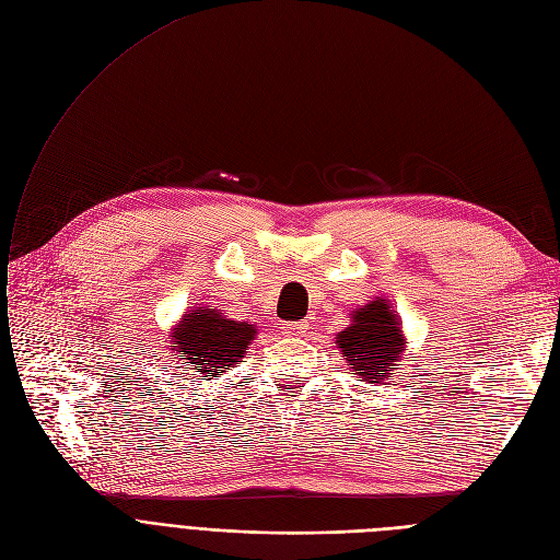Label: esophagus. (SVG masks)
Returning a JSON list of instances; mask_svg holds the SVG:
<instances>
[{
	"label": "esophagus",
	"instance_id": "esophagus-1",
	"mask_svg": "<svg viewBox=\"0 0 560 560\" xmlns=\"http://www.w3.org/2000/svg\"><path fill=\"white\" fill-rule=\"evenodd\" d=\"M307 327H310L307 320H293V323H289L287 330H289V335H293V337H305Z\"/></svg>",
	"mask_w": 560,
	"mask_h": 560
}]
</instances>
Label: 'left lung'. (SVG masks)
Returning a JSON list of instances; mask_svg holds the SVG:
<instances>
[{"label":"left lung","mask_w":560,"mask_h":560,"mask_svg":"<svg viewBox=\"0 0 560 560\" xmlns=\"http://www.w3.org/2000/svg\"><path fill=\"white\" fill-rule=\"evenodd\" d=\"M337 343L357 375L375 384L405 350V337L393 310L380 299L352 314V323L337 335Z\"/></svg>","instance_id":"8db88e82"}]
</instances>
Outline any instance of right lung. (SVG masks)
Wrapping results in <instances>:
<instances>
[{
    "mask_svg": "<svg viewBox=\"0 0 560 560\" xmlns=\"http://www.w3.org/2000/svg\"><path fill=\"white\" fill-rule=\"evenodd\" d=\"M257 330L248 323L230 320L212 310H194L174 332V350L185 364L206 377H217L223 369L235 366L246 354Z\"/></svg>",
    "mask_w": 560,
    "mask_h": 560,
    "instance_id": "1",
    "label": "right lung"
}]
</instances>
